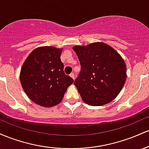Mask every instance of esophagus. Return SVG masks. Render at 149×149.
<instances>
[{"mask_svg": "<svg viewBox=\"0 0 149 149\" xmlns=\"http://www.w3.org/2000/svg\"><path fill=\"white\" fill-rule=\"evenodd\" d=\"M70 76H71V78H72L73 80H75V74H74V73H71V74H70Z\"/></svg>", "mask_w": 149, "mask_h": 149, "instance_id": "esophagus-1", "label": "esophagus"}]
</instances>
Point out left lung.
<instances>
[{
  "label": "left lung",
  "mask_w": 149,
  "mask_h": 149,
  "mask_svg": "<svg viewBox=\"0 0 149 149\" xmlns=\"http://www.w3.org/2000/svg\"><path fill=\"white\" fill-rule=\"evenodd\" d=\"M80 64L74 85L82 100L91 106H102L113 100L123 88L126 65L121 56L104 42L74 46Z\"/></svg>",
  "instance_id": "1"
}]
</instances>
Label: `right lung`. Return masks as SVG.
<instances>
[{
  "label": "right lung",
  "instance_id": "add662e5",
  "mask_svg": "<svg viewBox=\"0 0 149 149\" xmlns=\"http://www.w3.org/2000/svg\"><path fill=\"white\" fill-rule=\"evenodd\" d=\"M61 51L54 47H38L22 66V88L31 100L42 107H51L60 103L68 87L73 83V78L64 71Z\"/></svg>",
  "mask_w": 149,
  "mask_h": 149
}]
</instances>
